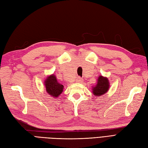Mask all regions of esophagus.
I'll return each mask as SVG.
<instances>
[{"instance_id": "34e87169", "label": "esophagus", "mask_w": 148, "mask_h": 148, "mask_svg": "<svg viewBox=\"0 0 148 148\" xmlns=\"http://www.w3.org/2000/svg\"><path fill=\"white\" fill-rule=\"evenodd\" d=\"M77 82H79V83H82L83 82V79L82 78H81L80 77H78L77 78Z\"/></svg>"}]
</instances>
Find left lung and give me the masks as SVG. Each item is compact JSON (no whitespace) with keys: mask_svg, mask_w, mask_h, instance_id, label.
<instances>
[{"mask_svg":"<svg viewBox=\"0 0 148 148\" xmlns=\"http://www.w3.org/2000/svg\"><path fill=\"white\" fill-rule=\"evenodd\" d=\"M110 89V83L108 78L99 75L97 80V84L92 86V94L96 96H100L107 93Z\"/></svg>","mask_w":148,"mask_h":148,"instance_id":"left-lung-1","label":"left lung"}]
</instances>
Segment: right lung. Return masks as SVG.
Returning <instances> with one entry per match:
<instances>
[{"mask_svg": "<svg viewBox=\"0 0 148 148\" xmlns=\"http://www.w3.org/2000/svg\"><path fill=\"white\" fill-rule=\"evenodd\" d=\"M43 83L47 92L53 98H58L63 91L64 86L58 82L57 77L54 74L48 75L44 80Z\"/></svg>", "mask_w": 148, "mask_h": 148, "instance_id": "right-lung-1", "label": "right lung"}]
</instances>
